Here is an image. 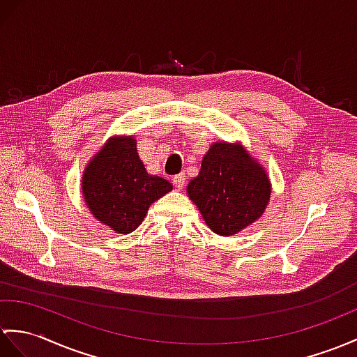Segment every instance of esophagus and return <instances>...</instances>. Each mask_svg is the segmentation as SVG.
I'll use <instances>...</instances> for the list:
<instances>
[{"label": "esophagus", "mask_w": 357, "mask_h": 357, "mask_svg": "<svg viewBox=\"0 0 357 357\" xmlns=\"http://www.w3.org/2000/svg\"><path fill=\"white\" fill-rule=\"evenodd\" d=\"M185 175L184 173H179V175H176V176H173V185H175V188L176 190H181L182 187L185 185Z\"/></svg>", "instance_id": "34e87169"}]
</instances>
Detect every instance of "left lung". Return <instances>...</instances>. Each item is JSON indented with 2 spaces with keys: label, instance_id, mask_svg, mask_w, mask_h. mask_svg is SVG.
<instances>
[{
  "label": "left lung",
  "instance_id": "left-lung-1",
  "mask_svg": "<svg viewBox=\"0 0 357 357\" xmlns=\"http://www.w3.org/2000/svg\"><path fill=\"white\" fill-rule=\"evenodd\" d=\"M187 193L214 233L233 236L261 216L271 184L261 165L242 147L214 143Z\"/></svg>",
  "mask_w": 357,
  "mask_h": 357
}]
</instances>
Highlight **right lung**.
I'll use <instances>...</instances> for the list:
<instances>
[{"mask_svg":"<svg viewBox=\"0 0 357 357\" xmlns=\"http://www.w3.org/2000/svg\"><path fill=\"white\" fill-rule=\"evenodd\" d=\"M85 202L105 225L121 234L135 231L151 204L172 190L149 175L137 153L134 137L111 138L89 162L82 179Z\"/></svg>","mask_w":357,"mask_h":357,"instance_id":"right-lung-1","label":"right lung"}]
</instances>
